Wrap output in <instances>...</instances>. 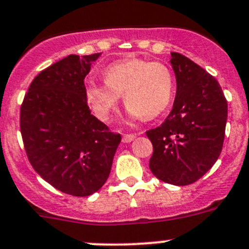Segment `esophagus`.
Instances as JSON below:
<instances>
[{
	"label": "esophagus",
	"mask_w": 249,
	"mask_h": 249,
	"mask_svg": "<svg viewBox=\"0 0 249 249\" xmlns=\"http://www.w3.org/2000/svg\"><path fill=\"white\" fill-rule=\"evenodd\" d=\"M135 138V134H124V135H123V142H131Z\"/></svg>",
	"instance_id": "1"
}]
</instances>
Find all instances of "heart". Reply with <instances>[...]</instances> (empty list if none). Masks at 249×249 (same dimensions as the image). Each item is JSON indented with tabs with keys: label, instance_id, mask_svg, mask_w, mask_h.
<instances>
[{
	"label": "heart",
	"instance_id": "heart-1",
	"mask_svg": "<svg viewBox=\"0 0 249 249\" xmlns=\"http://www.w3.org/2000/svg\"><path fill=\"white\" fill-rule=\"evenodd\" d=\"M105 83L88 80L84 94L98 119L108 122L120 95L133 119H154L166 110L174 94V75L166 64L145 59L120 60L104 71Z\"/></svg>",
	"mask_w": 249,
	"mask_h": 249
}]
</instances>
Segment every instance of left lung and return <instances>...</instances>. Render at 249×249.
I'll list each match as a JSON object with an SVG mask.
<instances>
[{
  "label": "left lung",
  "mask_w": 249,
  "mask_h": 249,
  "mask_svg": "<svg viewBox=\"0 0 249 249\" xmlns=\"http://www.w3.org/2000/svg\"><path fill=\"white\" fill-rule=\"evenodd\" d=\"M170 63L176 97L165 122L146 131L154 149L149 167L159 180L186 186L202 178L222 151L227 100L218 82L191 59L171 52Z\"/></svg>",
  "instance_id": "left-lung-1"
}]
</instances>
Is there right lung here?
<instances>
[{"label":"right lung","mask_w":249,"mask_h":249,"mask_svg":"<svg viewBox=\"0 0 249 249\" xmlns=\"http://www.w3.org/2000/svg\"><path fill=\"white\" fill-rule=\"evenodd\" d=\"M100 53L71 54L42 71L19 115L31 165L44 181L71 196L97 192L108 180L122 136L90 114L84 79Z\"/></svg>","instance_id":"right-lung-1"}]
</instances>
